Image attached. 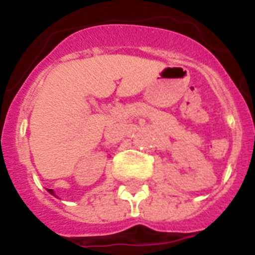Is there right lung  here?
<instances>
[{
  "instance_id": "right-lung-1",
  "label": "right lung",
  "mask_w": 255,
  "mask_h": 255,
  "mask_svg": "<svg viewBox=\"0 0 255 255\" xmlns=\"http://www.w3.org/2000/svg\"><path fill=\"white\" fill-rule=\"evenodd\" d=\"M48 192L52 193V195H54V191H52V189H48Z\"/></svg>"
}]
</instances>
